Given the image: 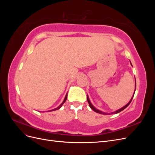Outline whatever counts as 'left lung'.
I'll use <instances>...</instances> for the list:
<instances>
[{
	"mask_svg": "<svg viewBox=\"0 0 155 155\" xmlns=\"http://www.w3.org/2000/svg\"><path fill=\"white\" fill-rule=\"evenodd\" d=\"M135 87H136V85H135ZM135 92V91H134ZM133 96H134V95H133ZM133 97H132V99L130 100V101L125 106H124V107H122V108H121L120 109H119V110H116V112H112V114H117V113H118V112H121V111H122L123 110H124L125 108L127 107L130 104V102H131V101H132V100H133ZM87 101H88V104H89V106H90V107L91 108V109L94 110V111H95V112H96L97 113H100V114H106V113H104V112H101V111H100V110H97V109H96V108L94 107L92 104H91V101H90V100H89V98H88V96H87Z\"/></svg>",
	"mask_w": 155,
	"mask_h": 155,
	"instance_id": "1",
	"label": "left lung"
}]
</instances>
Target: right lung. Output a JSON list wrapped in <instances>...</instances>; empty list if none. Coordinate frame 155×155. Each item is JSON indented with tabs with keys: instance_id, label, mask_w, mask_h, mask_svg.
Here are the masks:
<instances>
[{
	"instance_id": "right-lung-1",
	"label": "right lung",
	"mask_w": 155,
	"mask_h": 155,
	"mask_svg": "<svg viewBox=\"0 0 155 155\" xmlns=\"http://www.w3.org/2000/svg\"><path fill=\"white\" fill-rule=\"evenodd\" d=\"M67 94L66 95V96H65V97H64V101H63V103H62V104H61L58 108H56V109H53L52 110H58V109H59V108L61 107L63 105V104H64V103L65 102V101H66L67 100Z\"/></svg>"
}]
</instances>
